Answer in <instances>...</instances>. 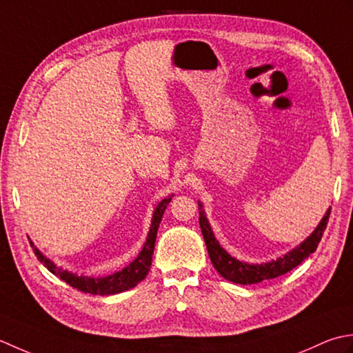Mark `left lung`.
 Returning a JSON list of instances; mask_svg holds the SVG:
<instances>
[{
  "instance_id": "obj_1",
  "label": "left lung",
  "mask_w": 353,
  "mask_h": 353,
  "mask_svg": "<svg viewBox=\"0 0 353 353\" xmlns=\"http://www.w3.org/2000/svg\"><path fill=\"white\" fill-rule=\"evenodd\" d=\"M198 208H199V227H201V232H203L208 256H210L213 267L216 268L219 274L224 279H227L228 282L239 283V285H253V283L262 282V280L276 279L279 276L286 274V272L291 271L292 268H296L297 265H300L306 257L311 256L314 251L317 250L319 243L321 241V236L326 230L329 214H330V207H329L326 214L323 216L320 224L314 230L312 234L301 242L299 247L290 251V253H286L283 257H279L276 261H271L267 263L254 265V263L241 262L237 261V259L230 256L227 251L219 245L216 237H214L212 227L205 218L203 204H201L199 201H198Z\"/></svg>"
}]
</instances>
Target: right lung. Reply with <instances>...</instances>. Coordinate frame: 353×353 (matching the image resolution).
Listing matches in <instances>:
<instances>
[{"label": "right lung", "mask_w": 353, "mask_h": 353, "mask_svg": "<svg viewBox=\"0 0 353 353\" xmlns=\"http://www.w3.org/2000/svg\"><path fill=\"white\" fill-rule=\"evenodd\" d=\"M172 196L164 198L154 210L152 224H150L149 234L146 237L145 245H143V250L140 251V254L137 256L134 261L128 265V267H125L121 271L114 272V274H111V276L86 277V276L73 274V272L57 267L54 262H52L50 259H47L44 254H42L32 242H30V245L33 247V251H34L36 257H38V261L44 265V267L50 272H53L54 276L62 279L63 282H67L70 286L76 288V290H79V291L86 292V294H94V296H111V294H119V292L128 291V290H131V288L139 285L141 280L148 276V272L150 270V263H152V254H154V248H155L158 227H160L164 210L168 208Z\"/></svg>", "instance_id": "add662e5"}]
</instances>
